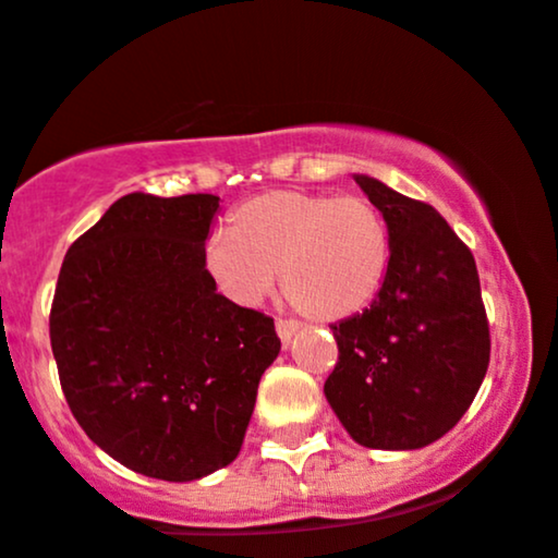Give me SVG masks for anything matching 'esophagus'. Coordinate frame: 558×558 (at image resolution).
Wrapping results in <instances>:
<instances>
[{
    "mask_svg": "<svg viewBox=\"0 0 558 558\" xmlns=\"http://www.w3.org/2000/svg\"><path fill=\"white\" fill-rule=\"evenodd\" d=\"M298 331H300L298 322H287V318H279V322H277V335H279V340L284 342V345H290V340L298 335Z\"/></svg>",
    "mask_w": 558,
    "mask_h": 558,
    "instance_id": "34e87169",
    "label": "esophagus"
}]
</instances>
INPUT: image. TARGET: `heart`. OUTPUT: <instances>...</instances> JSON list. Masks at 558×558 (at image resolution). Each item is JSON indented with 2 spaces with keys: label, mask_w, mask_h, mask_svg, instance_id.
<instances>
[{
  "label": "heart",
  "mask_w": 558,
  "mask_h": 558,
  "mask_svg": "<svg viewBox=\"0 0 558 558\" xmlns=\"http://www.w3.org/2000/svg\"><path fill=\"white\" fill-rule=\"evenodd\" d=\"M390 260V229L372 199L277 190L231 210L229 234L205 245V268L236 305L281 292L313 322H342L377 298Z\"/></svg>",
  "instance_id": "heart-1"
}]
</instances>
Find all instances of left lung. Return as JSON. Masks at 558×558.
<instances>
[{"label":"left lung","mask_w":558,"mask_h":558,"mask_svg":"<svg viewBox=\"0 0 558 558\" xmlns=\"http://www.w3.org/2000/svg\"><path fill=\"white\" fill-rule=\"evenodd\" d=\"M355 184L385 216L390 260L374 303L331 324L324 396L359 446L416 450L459 424L490 363L477 266L432 205L363 173Z\"/></svg>","instance_id":"8db88e82"}]
</instances>
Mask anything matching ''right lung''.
Here are the masks:
<instances>
[{"label": "right lung", "instance_id": "1", "mask_svg": "<svg viewBox=\"0 0 558 558\" xmlns=\"http://www.w3.org/2000/svg\"><path fill=\"white\" fill-rule=\"evenodd\" d=\"M216 195L112 203L62 260L49 340L68 405L105 453L192 482L240 453L274 318L218 295L205 268Z\"/></svg>", "mask_w": 558, "mask_h": 558}]
</instances>
